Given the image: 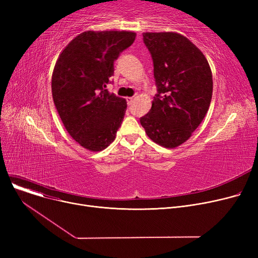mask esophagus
<instances>
[{
  "label": "esophagus",
  "instance_id": "esophagus-1",
  "mask_svg": "<svg viewBox=\"0 0 258 258\" xmlns=\"http://www.w3.org/2000/svg\"><path fill=\"white\" fill-rule=\"evenodd\" d=\"M133 100H134V98H133V97H127V98H126L127 104H128V105H131V104H132V102H133Z\"/></svg>",
  "mask_w": 258,
  "mask_h": 258
}]
</instances>
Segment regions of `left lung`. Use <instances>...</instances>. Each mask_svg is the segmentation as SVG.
Listing matches in <instances>:
<instances>
[{
  "instance_id": "left-lung-1",
  "label": "left lung",
  "mask_w": 258,
  "mask_h": 258,
  "mask_svg": "<svg viewBox=\"0 0 258 258\" xmlns=\"http://www.w3.org/2000/svg\"><path fill=\"white\" fill-rule=\"evenodd\" d=\"M154 62L158 93L140 118L147 136L174 148L190 138L206 116L212 97V73L202 51L175 32H144Z\"/></svg>"
}]
</instances>
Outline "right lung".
<instances>
[{
	"label": "right lung",
	"mask_w": 258,
	"mask_h": 258,
	"mask_svg": "<svg viewBox=\"0 0 258 258\" xmlns=\"http://www.w3.org/2000/svg\"><path fill=\"white\" fill-rule=\"evenodd\" d=\"M136 38L131 31H86L59 54L54 67L52 97L70 136L91 152L103 151L116 138L126 100L105 88L114 61Z\"/></svg>",
	"instance_id": "add662e5"
}]
</instances>
